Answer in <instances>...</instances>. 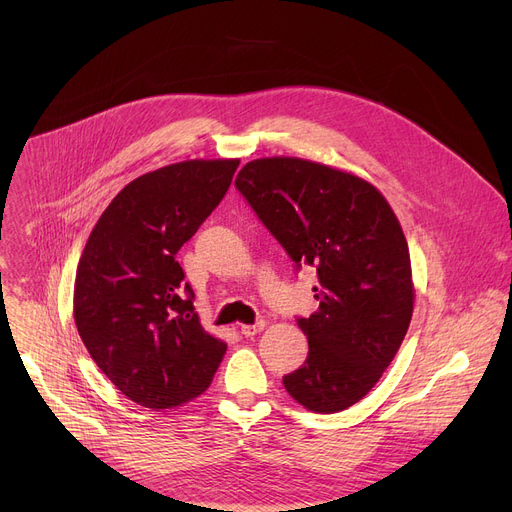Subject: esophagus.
<instances>
[{"label": "esophagus", "mask_w": 512, "mask_h": 512, "mask_svg": "<svg viewBox=\"0 0 512 512\" xmlns=\"http://www.w3.org/2000/svg\"><path fill=\"white\" fill-rule=\"evenodd\" d=\"M263 328H265V322H263V320H259L257 324H243V326H241V334L249 338V336H255L257 332H261Z\"/></svg>", "instance_id": "1"}]
</instances>
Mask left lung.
Instances as JSON below:
<instances>
[{
  "mask_svg": "<svg viewBox=\"0 0 512 512\" xmlns=\"http://www.w3.org/2000/svg\"><path fill=\"white\" fill-rule=\"evenodd\" d=\"M235 184L289 257L318 271L320 306L298 320L310 352L283 387L308 411H344L377 385L411 322L399 218L369 180L302 158L247 162Z\"/></svg>",
  "mask_w": 512,
  "mask_h": 512,
  "instance_id": "left-lung-1",
  "label": "left lung"
}]
</instances>
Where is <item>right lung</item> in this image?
Returning <instances> with one entry per match:
<instances>
[{"label": "right lung", "mask_w": 512, "mask_h": 512, "mask_svg": "<svg viewBox=\"0 0 512 512\" xmlns=\"http://www.w3.org/2000/svg\"><path fill=\"white\" fill-rule=\"evenodd\" d=\"M239 162L186 160L135 178L83 249L77 330L97 367L137 405L160 411L192 401L227 352L202 328L176 253L223 200Z\"/></svg>", "instance_id": "add662e5"}]
</instances>
